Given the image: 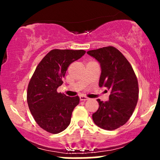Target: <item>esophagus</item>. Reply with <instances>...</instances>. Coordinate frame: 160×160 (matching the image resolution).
Returning a JSON list of instances; mask_svg holds the SVG:
<instances>
[{
    "label": "esophagus",
    "instance_id": "1",
    "mask_svg": "<svg viewBox=\"0 0 160 160\" xmlns=\"http://www.w3.org/2000/svg\"><path fill=\"white\" fill-rule=\"evenodd\" d=\"M80 101H87V100H89V98H88V97L84 96V95H80Z\"/></svg>",
    "mask_w": 160,
    "mask_h": 160
}]
</instances>
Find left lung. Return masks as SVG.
<instances>
[{
	"label": "left lung",
	"instance_id": "1",
	"mask_svg": "<svg viewBox=\"0 0 160 160\" xmlns=\"http://www.w3.org/2000/svg\"><path fill=\"white\" fill-rule=\"evenodd\" d=\"M87 54L100 63L99 86L110 91L107 102L97 100L99 107L92 120L98 127L114 130L123 126L135 111L139 92L137 78L126 57L115 47L93 49Z\"/></svg>",
	"mask_w": 160,
	"mask_h": 160
}]
</instances>
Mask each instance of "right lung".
Returning <instances> with one entry per match:
<instances>
[{
    "mask_svg": "<svg viewBox=\"0 0 160 160\" xmlns=\"http://www.w3.org/2000/svg\"><path fill=\"white\" fill-rule=\"evenodd\" d=\"M82 49H52L37 66L27 92L29 110L40 128L52 134L64 131L71 122L78 96L57 92L68 67L85 54Z\"/></svg>",
    "mask_w": 160,
    "mask_h": 160,
    "instance_id": "obj_1",
    "label": "right lung"
}]
</instances>
